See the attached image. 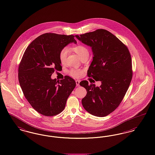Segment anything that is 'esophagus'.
<instances>
[{
    "instance_id": "34e87169",
    "label": "esophagus",
    "mask_w": 155,
    "mask_h": 155,
    "mask_svg": "<svg viewBox=\"0 0 155 155\" xmlns=\"http://www.w3.org/2000/svg\"><path fill=\"white\" fill-rule=\"evenodd\" d=\"M80 80H76L75 81V83H76V85L77 87H79L80 86Z\"/></svg>"
}]
</instances>
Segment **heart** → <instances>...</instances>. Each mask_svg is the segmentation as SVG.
Returning <instances> with one entry per match:
<instances>
[{
	"instance_id": "1",
	"label": "heart",
	"mask_w": 155,
	"mask_h": 155,
	"mask_svg": "<svg viewBox=\"0 0 155 155\" xmlns=\"http://www.w3.org/2000/svg\"><path fill=\"white\" fill-rule=\"evenodd\" d=\"M72 49L80 57L81 59L85 56L89 55V50L83 45H76L73 47ZM69 51L68 47H64L61 50L59 54V58L62 63H64L66 61ZM70 74L75 77H78L82 74V70L80 69H71L70 71Z\"/></svg>"
}]
</instances>
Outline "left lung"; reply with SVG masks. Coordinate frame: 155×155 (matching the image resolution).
<instances>
[{
    "instance_id": "obj_1",
    "label": "left lung",
    "mask_w": 155,
    "mask_h": 155,
    "mask_svg": "<svg viewBox=\"0 0 155 155\" xmlns=\"http://www.w3.org/2000/svg\"><path fill=\"white\" fill-rule=\"evenodd\" d=\"M75 36L92 48L93 61L87 76L101 82L98 87L89 85L87 81L81 82L87 92L82 104L91 114L104 117L118 107L129 87L133 75L130 52L117 37L104 29Z\"/></svg>"
}]
</instances>
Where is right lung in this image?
I'll return each mask as SVG.
<instances>
[{"label": "right lung", "mask_w": 155, "mask_h": 155, "mask_svg": "<svg viewBox=\"0 0 155 155\" xmlns=\"http://www.w3.org/2000/svg\"><path fill=\"white\" fill-rule=\"evenodd\" d=\"M73 35L45 33L34 40L25 50L18 68L20 87L31 107L44 116H54L65 108L76 84L71 77L52 79L62 68L59 54L70 43L77 44Z\"/></svg>", "instance_id": "add662e5"}]
</instances>
